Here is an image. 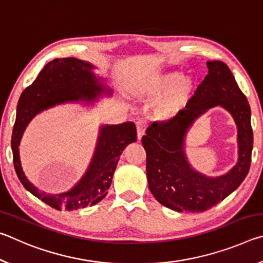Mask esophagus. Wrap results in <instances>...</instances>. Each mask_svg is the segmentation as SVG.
Here are the masks:
<instances>
[{
  "mask_svg": "<svg viewBox=\"0 0 263 263\" xmlns=\"http://www.w3.org/2000/svg\"><path fill=\"white\" fill-rule=\"evenodd\" d=\"M137 136L138 139H141V137L145 135V130H146V125H147V121L144 118H140L139 121L137 122Z\"/></svg>",
  "mask_w": 263,
  "mask_h": 263,
  "instance_id": "34e87169",
  "label": "esophagus"
}]
</instances>
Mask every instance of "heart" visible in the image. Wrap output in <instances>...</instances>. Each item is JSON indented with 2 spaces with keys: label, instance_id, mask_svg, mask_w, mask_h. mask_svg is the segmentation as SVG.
I'll return each mask as SVG.
<instances>
[{
  "label": "heart",
  "instance_id": "obj_1",
  "mask_svg": "<svg viewBox=\"0 0 263 263\" xmlns=\"http://www.w3.org/2000/svg\"><path fill=\"white\" fill-rule=\"evenodd\" d=\"M195 88L193 79H181L180 73L171 72L149 80L142 87V94L148 97H158L168 91L164 99L160 102L157 116L160 118L169 119L179 115L188 105Z\"/></svg>",
  "mask_w": 263,
  "mask_h": 263
}]
</instances>
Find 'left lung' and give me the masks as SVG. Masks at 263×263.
<instances>
[{"mask_svg": "<svg viewBox=\"0 0 263 263\" xmlns=\"http://www.w3.org/2000/svg\"><path fill=\"white\" fill-rule=\"evenodd\" d=\"M208 75L188 105L167 122H154L141 142L146 151V172L151 193L174 211L203 212L233 193L247 176L252 160L251 108L232 72L221 61H208ZM221 105L238 126L239 161L228 175L209 179L191 170L183 152L186 130L212 106Z\"/></svg>", "mask_w": 263, "mask_h": 263, "instance_id": "obj_1", "label": "left lung"}]
</instances>
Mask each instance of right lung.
Returning <instances> with one entry per match:
<instances>
[{
	"instance_id": "obj_1",
	"label": "right lung",
	"mask_w": 263,
	"mask_h": 263,
	"mask_svg": "<svg viewBox=\"0 0 263 263\" xmlns=\"http://www.w3.org/2000/svg\"><path fill=\"white\" fill-rule=\"evenodd\" d=\"M92 66L75 58H60L48 62L31 86L24 89L17 105L16 122L11 137L12 157L16 174L26 190L57 210H78L94 205L103 199L117 167L118 160L127 144L137 140L133 122L101 128L97 148L90 167L77 186L65 194L48 195L38 190L24 175L20 161L18 145L25 126L34 115L52 105L68 101L90 102L104 91L91 73Z\"/></svg>"
}]
</instances>
